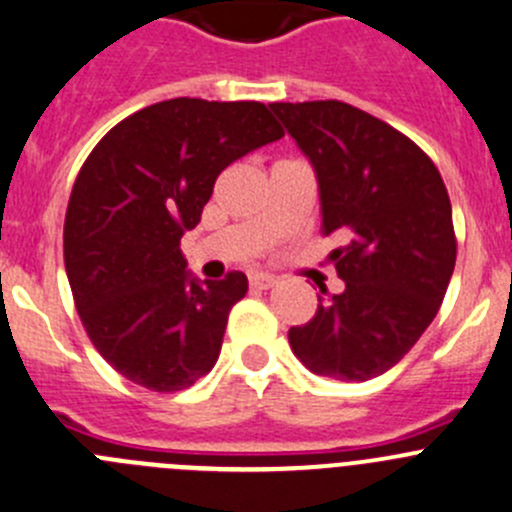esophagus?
Segmentation results:
<instances>
[{
    "label": "esophagus",
    "mask_w": 512,
    "mask_h": 512,
    "mask_svg": "<svg viewBox=\"0 0 512 512\" xmlns=\"http://www.w3.org/2000/svg\"><path fill=\"white\" fill-rule=\"evenodd\" d=\"M272 285H275V277L265 275V272H255V275H250V287H255V290H270Z\"/></svg>",
    "instance_id": "34e87169"
}]
</instances>
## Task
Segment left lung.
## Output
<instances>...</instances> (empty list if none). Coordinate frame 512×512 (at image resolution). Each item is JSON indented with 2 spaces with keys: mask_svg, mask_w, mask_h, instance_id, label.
Here are the masks:
<instances>
[{
  "mask_svg": "<svg viewBox=\"0 0 512 512\" xmlns=\"http://www.w3.org/2000/svg\"><path fill=\"white\" fill-rule=\"evenodd\" d=\"M310 157L322 235L345 282L290 327V347L315 375L365 382L398 365L438 315L455 270L453 207L438 167L388 122L337 102H272Z\"/></svg>",
  "mask_w": 512,
  "mask_h": 512,
  "instance_id": "8db88e82",
  "label": "left lung"
}]
</instances>
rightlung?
Instances as JSON below:
<instances>
[{
  "mask_svg": "<svg viewBox=\"0 0 512 512\" xmlns=\"http://www.w3.org/2000/svg\"><path fill=\"white\" fill-rule=\"evenodd\" d=\"M285 135L262 102L177 97L130 114L84 160L64 217V267L99 355L155 393L215 367L242 272L197 282L180 240L220 172Z\"/></svg>",
  "mask_w": 512,
  "mask_h": 512,
  "instance_id": "add662e5",
  "label": "right lung"
}]
</instances>
